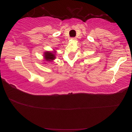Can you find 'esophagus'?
I'll use <instances>...</instances> for the list:
<instances>
[{
    "instance_id": "esophagus-1",
    "label": "esophagus",
    "mask_w": 132,
    "mask_h": 132,
    "mask_svg": "<svg viewBox=\"0 0 132 132\" xmlns=\"http://www.w3.org/2000/svg\"><path fill=\"white\" fill-rule=\"evenodd\" d=\"M72 40H76V38H75V37H73V38H71Z\"/></svg>"
}]
</instances>
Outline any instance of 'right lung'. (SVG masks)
I'll return each mask as SVG.
<instances>
[{
  "instance_id": "1",
  "label": "right lung",
  "mask_w": 132,
  "mask_h": 132,
  "mask_svg": "<svg viewBox=\"0 0 132 132\" xmlns=\"http://www.w3.org/2000/svg\"><path fill=\"white\" fill-rule=\"evenodd\" d=\"M55 53L56 52H44V57L46 61H48V62H51L53 61L56 58L55 57Z\"/></svg>"
}]
</instances>
